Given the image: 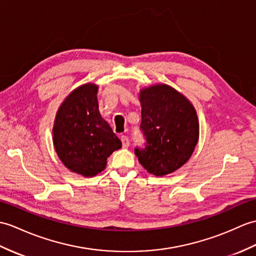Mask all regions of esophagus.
<instances>
[{
  "mask_svg": "<svg viewBox=\"0 0 256 256\" xmlns=\"http://www.w3.org/2000/svg\"><path fill=\"white\" fill-rule=\"evenodd\" d=\"M121 142H122V146L123 147H128L130 146V140H128V136L122 135L121 136Z\"/></svg>",
  "mask_w": 256,
  "mask_h": 256,
  "instance_id": "obj_1",
  "label": "esophagus"
}]
</instances>
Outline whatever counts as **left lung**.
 I'll use <instances>...</instances> for the list:
<instances>
[{
    "instance_id": "8db88e82",
    "label": "left lung",
    "mask_w": 256,
    "mask_h": 256,
    "mask_svg": "<svg viewBox=\"0 0 256 256\" xmlns=\"http://www.w3.org/2000/svg\"><path fill=\"white\" fill-rule=\"evenodd\" d=\"M140 100L145 144L135 148V155L150 174H171L188 162L198 144L196 111L183 94L164 84L142 89Z\"/></svg>"
}]
</instances>
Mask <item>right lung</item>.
Returning a JSON list of instances; mask_svg holds the SVG:
<instances>
[{"mask_svg": "<svg viewBox=\"0 0 256 256\" xmlns=\"http://www.w3.org/2000/svg\"><path fill=\"white\" fill-rule=\"evenodd\" d=\"M98 87L86 84L75 89L58 109L53 142L66 168L84 176H94L106 168V159L122 142L100 116Z\"/></svg>", "mask_w": 256, "mask_h": 256, "instance_id": "obj_1", "label": "right lung"}]
</instances>
